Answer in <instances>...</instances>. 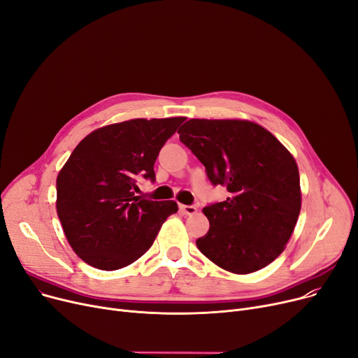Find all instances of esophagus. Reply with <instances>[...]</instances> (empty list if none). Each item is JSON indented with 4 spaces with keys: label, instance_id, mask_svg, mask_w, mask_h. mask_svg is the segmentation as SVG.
<instances>
[{
    "label": "esophagus",
    "instance_id": "esophagus-1",
    "mask_svg": "<svg viewBox=\"0 0 358 358\" xmlns=\"http://www.w3.org/2000/svg\"><path fill=\"white\" fill-rule=\"evenodd\" d=\"M180 212H181L182 215H189V216H192V215H196V213H197V208H196V206L180 204Z\"/></svg>",
    "mask_w": 358,
    "mask_h": 358
}]
</instances>
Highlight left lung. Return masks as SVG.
Returning <instances> with one entry per match:
<instances>
[{"instance_id":"left-lung-1","label":"left lung","mask_w":358,"mask_h":358,"mask_svg":"<svg viewBox=\"0 0 358 358\" xmlns=\"http://www.w3.org/2000/svg\"><path fill=\"white\" fill-rule=\"evenodd\" d=\"M178 134L209 180L229 192L224 201L203 209L210 228L197 248L234 274L267 267L285 251L302 208L296 159L250 120L190 119Z\"/></svg>"}]
</instances>
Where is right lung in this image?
I'll use <instances>...</instances> for the list:
<instances>
[{"instance_id":"right-lung-1","label":"right lung","mask_w":358,"mask_h":358,"mask_svg":"<svg viewBox=\"0 0 358 358\" xmlns=\"http://www.w3.org/2000/svg\"><path fill=\"white\" fill-rule=\"evenodd\" d=\"M184 117L131 119L99 127L72 150L56 178V210L71 248L88 266L113 271L152 245L174 200L136 196L138 178L154 164Z\"/></svg>"}]
</instances>
